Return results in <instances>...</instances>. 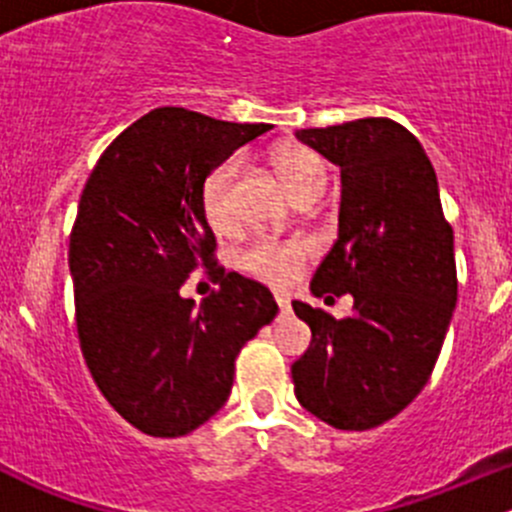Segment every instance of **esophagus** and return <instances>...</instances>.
Instances as JSON below:
<instances>
[{"label":"esophagus","mask_w":512,"mask_h":512,"mask_svg":"<svg viewBox=\"0 0 512 512\" xmlns=\"http://www.w3.org/2000/svg\"><path fill=\"white\" fill-rule=\"evenodd\" d=\"M275 302H277V307L282 309V312H289V297H287V294H275Z\"/></svg>","instance_id":"obj_1"}]
</instances>
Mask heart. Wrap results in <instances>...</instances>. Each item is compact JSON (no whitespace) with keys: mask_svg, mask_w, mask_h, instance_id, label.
<instances>
[{"mask_svg":"<svg viewBox=\"0 0 512 512\" xmlns=\"http://www.w3.org/2000/svg\"><path fill=\"white\" fill-rule=\"evenodd\" d=\"M282 183L292 193V198L307 195L319 190L322 193L327 185V165L314 151L302 146H285L272 156ZM242 163L240 158H225L215 165L203 183V213L213 230L230 232L237 225V210L232 190L240 178ZM309 257V245L302 240H272L260 237L250 245L242 247L240 267L250 272L252 277L270 285H289L299 275L302 265Z\"/></svg>","mask_w":512,"mask_h":512,"instance_id":"obj_1","label":"heart"}]
</instances>
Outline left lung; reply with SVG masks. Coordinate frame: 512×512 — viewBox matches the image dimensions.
<instances>
[{"instance_id":"left-lung-1","label":"left lung","mask_w":512,"mask_h":512,"mask_svg":"<svg viewBox=\"0 0 512 512\" xmlns=\"http://www.w3.org/2000/svg\"><path fill=\"white\" fill-rule=\"evenodd\" d=\"M297 138L342 168L339 240L312 292L352 294L354 309L334 319L292 302L312 329L294 394L329 426L366 431L404 411L436 366L458 299L453 227L436 170L401 123L359 118Z\"/></svg>"}]
</instances>
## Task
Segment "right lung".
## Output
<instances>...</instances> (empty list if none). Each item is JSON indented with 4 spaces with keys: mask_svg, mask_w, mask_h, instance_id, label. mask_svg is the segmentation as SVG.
<instances>
[{
    "mask_svg": "<svg viewBox=\"0 0 512 512\" xmlns=\"http://www.w3.org/2000/svg\"><path fill=\"white\" fill-rule=\"evenodd\" d=\"M270 128L153 108L86 180L69 240L76 332L98 391L148 436L218 414L237 354L277 314L270 289L215 262L200 198L210 170ZM203 266L221 289L195 305L179 287Z\"/></svg>",
    "mask_w": 512,
    "mask_h": 512,
    "instance_id": "right-lung-1",
    "label": "right lung"
}]
</instances>
